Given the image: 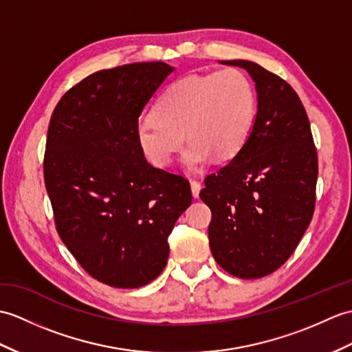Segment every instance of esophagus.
<instances>
[{
  "label": "esophagus",
  "mask_w": 352,
  "mask_h": 352,
  "mask_svg": "<svg viewBox=\"0 0 352 352\" xmlns=\"http://www.w3.org/2000/svg\"><path fill=\"white\" fill-rule=\"evenodd\" d=\"M190 187H192V195L193 198H198L199 196V192H201V183L196 182V179H192L190 182Z\"/></svg>",
  "instance_id": "34e87169"
}]
</instances>
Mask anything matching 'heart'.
I'll return each mask as SVG.
<instances>
[{"instance_id":"b5f03b06","label":"heart","mask_w":352,"mask_h":352,"mask_svg":"<svg viewBox=\"0 0 352 352\" xmlns=\"http://www.w3.org/2000/svg\"><path fill=\"white\" fill-rule=\"evenodd\" d=\"M256 96L249 78L236 69L193 73L169 84L154 106V116L138 121L136 141L156 166H168L184 144L187 168L211 156L230 160L246 145L255 124Z\"/></svg>"}]
</instances>
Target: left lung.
Here are the masks:
<instances>
[{"label":"left lung","instance_id":"8db88e82","mask_svg":"<svg viewBox=\"0 0 352 352\" xmlns=\"http://www.w3.org/2000/svg\"><path fill=\"white\" fill-rule=\"evenodd\" d=\"M258 112L246 145L199 198L211 210L210 249L217 264L241 279H259L287 263L315 210L318 156L307 113L292 87L246 60Z\"/></svg>","mask_w":352,"mask_h":352}]
</instances>
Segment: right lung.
I'll use <instances>...</instances> for the list:
<instances>
[{
    "label": "right lung",
    "mask_w": 352,
    "mask_h": 352,
    "mask_svg": "<svg viewBox=\"0 0 352 352\" xmlns=\"http://www.w3.org/2000/svg\"><path fill=\"white\" fill-rule=\"evenodd\" d=\"M173 72L162 61L96 72L49 122L43 174L56 231L80 267L113 288L156 279L192 204L189 182L151 166L136 141L139 116Z\"/></svg>",
    "instance_id": "1"
}]
</instances>
